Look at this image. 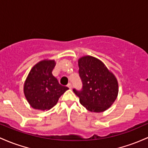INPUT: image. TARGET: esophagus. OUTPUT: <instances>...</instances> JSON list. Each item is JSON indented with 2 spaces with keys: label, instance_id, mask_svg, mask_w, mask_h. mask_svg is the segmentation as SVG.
Here are the masks:
<instances>
[{
  "label": "esophagus",
  "instance_id": "obj_1",
  "mask_svg": "<svg viewBox=\"0 0 148 148\" xmlns=\"http://www.w3.org/2000/svg\"><path fill=\"white\" fill-rule=\"evenodd\" d=\"M67 87L69 88V89H72V84H71V83H69V84H68Z\"/></svg>",
  "mask_w": 148,
  "mask_h": 148
}]
</instances>
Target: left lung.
Returning a JSON list of instances; mask_svg holds the SVG:
<instances>
[{
	"mask_svg": "<svg viewBox=\"0 0 148 148\" xmlns=\"http://www.w3.org/2000/svg\"><path fill=\"white\" fill-rule=\"evenodd\" d=\"M78 66L82 87L80 90L73 89V92L79 97V103L91 112L107 110L118 94L116 77L102 61L93 56L80 58Z\"/></svg>",
	"mask_w": 148,
	"mask_h": 148,
	"instance_id": "1",
	"label": "left lung"
}]
</instances>
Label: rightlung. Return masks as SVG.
<instances>
[{
  "mask_svg": "<svg viewBox=\"0 0 148 148\" xmlns=\"http://www.w3.org/2000/svg\"><path fill=\"white\" fill-rule=\"evenodd\" d=\"M55 66L53 60H44L33 67L24 83L25 96L31 107L49 110L57 103L60 96L69 88L61 85L53 76Z\"/></svg>",
  "mask_w": 148,
  "mask_h": 148,
  "instance_id": "right-lung-1",
  "label": "right lung"
}]
</instances>
